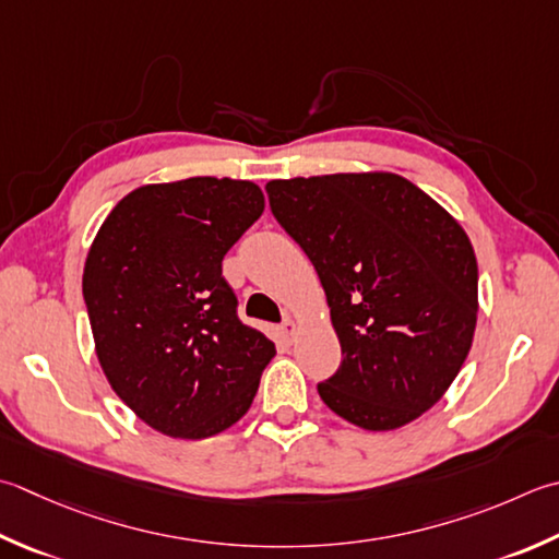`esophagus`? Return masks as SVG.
Returning <instances> with one entry per match:
<instances>
[{
  "label": "esophagus",
  "instance_id": "34e87169",
  "mask_svg": "<svg viewBox=\"0 0 559 559\" xmlns=\"http://www.w3.org/2000/svg\"><path fill=\"white\" fill-rule=\"evenodd\" d=\"M295 332H298V322H295L293 317H286V320H283V334H286V338H293Z\"/></svg>",
  "mask_w": 559,
  "mask_h": 559
}]
</instances>
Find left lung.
Here are the masks:
<instances>
[{
  "label": "left lung",
  "instance_id": "left-lung-1",
  "mask_svg": "<svg viewBox=\"0 0 559 559\" xmlns=\"http://www.w3.org/2000/svg\"><path fill=\"white\" fill-rule=\"evenodd\" d=\"M266 193L312 261L342 344L322 402L366 431L419 419L473 346L477 259L463 225L392 171L276 179Z\"/></svg>",
  "mask_w": 559,
  "mask_h": 559
}]
</instances>
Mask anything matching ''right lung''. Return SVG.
Instances as JSON below:
<instances>
[{
    "label": "right lung",
    "instance_id": "obj_1",
    "mask_svg": "<svg viewBox=\"0 0 559 559\" xmlns=\"http://www.w3.org/2000/svg\"><path fill=\"white\" fill-rule=\"evenodd\" d=\"M264 205L254 181L147 183L118 201L86 254L84 302L108 385L171 439L237 424L276 356L237 320L223 278V257Z\"/></svg>",
    "mask_w": 559,
    "mask_h": 559
}]
</instances>
